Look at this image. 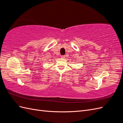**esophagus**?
I'll use <instances>...</instances> for the list:
<instances>
[{
	"instance_id": "obj_1",
	"label": "esophagus",
	"mask_w": 123,
	"mask_h": 123,
	"mask_svg": "<svg viewBox=\"0 0 123 123\" xmlns=\"http://www.w3.org/2000/svg\"><path fill=\"white\" fill-rule=\"evenodd\" d=\"M65 57H66V56L65 55H62V56H61L62 58H65Z\"/></svg>"
}]
</instances>
